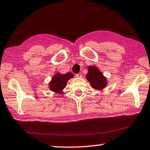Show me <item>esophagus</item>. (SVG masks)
I'll return each mask as SVG.
<instances>
[{
    "label": "esophagus",
    "instance_id": "esophagus-1",
    "mask_svg": "<svg viewBox=\"0 0 150 150\" xmlns=\"http://www.w3.org/2000/svg\"><path fill=\"white\" fill-rule=\"evenodd\" d=\"M76 77L77 78H81L82 77L81 73H78V74H76Z\"/></svg>",
    "mask_w": 150,
    "mask_h": 150
}]
</instances>
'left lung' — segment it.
Segmentation results:
<instances>
[{
    "label": "left lung",
    "mask_w": 150,
    "mask_h": 150,
    "mask_svg": "<svg viewBox=\"0 0 150 150\" xmlns=\"http://www.w3.org/2000/svg\"><path fill=\"white\" fill-rule=\"evenodd\" d=\"M88 72L86 77L91 88L98 91H101L108 85L106 77L100 69L95 66H88Z\"/></svg>",
    "instance_id": "left-lung-1"
}]
</instances>
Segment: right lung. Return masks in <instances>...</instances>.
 Wrapping results in <instances>:
<instances>
[{"label":"right lung","mask_w":150,"mask_h":150,"mask_svg":"<svg viewBox=\"0 0 150 150\" xmlns=\"http://www.w3.org/2000/svg\"><path fill=\"white\" fill-rule=\"evenodd\" d=\"M73 77L74 75L71 72L67 73L65 74L56 73L49 82V89L57 94H62L64 93L63 89L67 86L68 81L71 78H73Z\"/></svg>","instance_id":"add662e5"}]
</instances>
